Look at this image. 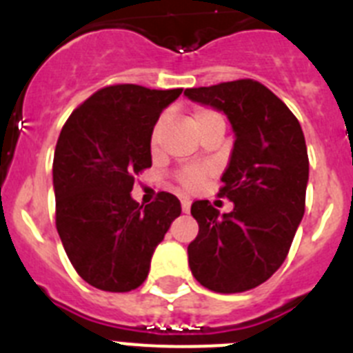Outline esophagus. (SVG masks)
Masks as SVG:
<instances>
[{
  "mask_svg": "<svg viewBox=\"0 0 353 353\" xmlns=\"http://www.w3.org/2000/svg\"><path fill=\"white\" fill-rule=\"evenodd\" d=\"M182 210L185 212V214L191 210V201H189V199H182Z\"/></svg>",
  "mask_w": 353,
  "mask_h": 353,
  "instance_id": "1",
  "label": "esophagus"
}]
</instances>
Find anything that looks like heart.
<instances>
[{"mask_svg": "<svg viewBox=\"0 0 353 353\" xmlns=\"http://www.w3.org/2000/svg\"><path fill=\"white\" fill-rule=\"evenodd\" d=\"M191 121L198 132L199 130H203L205 127L212 125V123H224L221 114H217L215 111L207 108H194V111H192L191 114ZM162 123H164V117H161V120L155 123L154 134H152V141L154 143L157 141L159 132H161L162 129ZM205 174H207V171L201 170V168H189V170L182 171V173L179 174V182L185 191H196V189L201 185V182H203Z\"/></svg>", "mask_w": 353, "mask_h": 353, "instance_id": "b5f03b06", "label": "heart"}]
</instances>
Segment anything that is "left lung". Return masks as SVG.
<instances>
[{
  "label": "left lung",
  "mask_w": 353,
  "mask_h": 353,
  "mask_svg": "<svg viewBox=\"0 0 353 353\" xmlns=\"http://www.w3.org/2000/svg\"><path fill=\"white\" fill-rule=\"evenodd\" d=\"M183 95L223 111L235 132L219 189L233 210L219 215L207 199L192 203L199 232L187 248L189 267L212 292H248L281 267L304 215V132L285 102L258 81L187 88Z\"/></svg>",
  "instance_id": "obj_1"
}]
</instances>
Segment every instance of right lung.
<instances>
[{"label":"right lung","mask_w":353,"mask_h":353,"mask_svg":"<svg viewBox=\"0 0 353 353\" xmlns=\"http://www.w3.org/2000/svg\"><path fill=\"white\" fill-rule=\"evenodd\" d=\"M180 93L105 86L61 129L52 161L56 230L76 272L95 288L141 286L155 248L182 212L170 192L146 207L130 196L136 174L152 166L150 141L162 109Z\"/></svg>","instance_id":"add662e5"}]
</instances>
